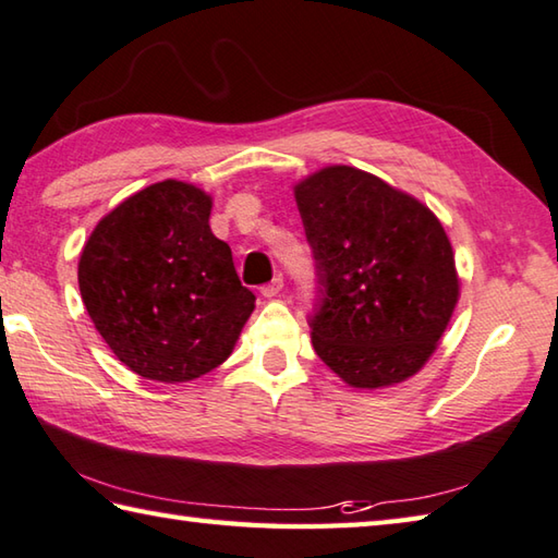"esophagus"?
<instances>
[{"label":"esophagus","instance_id":"34e87169","mask_svg":"<svg viewBox=\"0 0 558 558\" xmlns=\"http://www.w3.org/2000/svg\"><path fill=\"white\" fill-rule=\"evenodd\" d=\"M281 289H283V279L277 277L271 283H265V287H262L259 291H262V296H265V299H275Z\"/></svg>","mask_w":558,"mask_h":558}]
</instances>
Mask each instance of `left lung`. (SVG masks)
<instances>
[{
	"label": "left lung",
	"mask_w": 558,
	"mask_h": 558,
	"mask_svg": "<svg viewBox=\"0 0 558 558\" xmlns=\"http://www.w3.org/2000/svg\"><path fill=\"white\" fill-rule=\"evenodd\" d=\"M325 299L313 347L360 391L408 381L435 354L461 279L439 218L413 194L350 165L293 184Z\"/></svg>",
	"instance_id": "8db88e82"
}]
</instances>
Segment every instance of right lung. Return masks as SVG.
I'll list each match as a JSON object with an SVG mask.
<instances>
[{
    "mask_svg": "<svg viewBox=\"0 0 558 558\" xmlns=\"http://www.w3.org/2000/svg\"><path fill=\"white\" fill-rule=\"evenodd\" d=\"M211 208L202 186L157 182L111 208L82 247L77 281L94 328L150 381L216 369L255 311L233 252L208 226Z\"/></svg>",
    "mask_w": 558,
    "mask_h": 558,
    "instance_id": "1",
    "label": "right lung"
}]
</instances>
